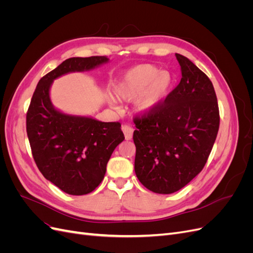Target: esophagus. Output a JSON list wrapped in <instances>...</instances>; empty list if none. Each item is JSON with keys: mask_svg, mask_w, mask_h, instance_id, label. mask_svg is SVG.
Segmentation results:
<instances>
[{"mask_svg": "<svg viewBox=\"0 0 253 253\" xmlns=\"http://www.w3.org/2000/svg\"><path fill=\"white\" fill-rule=\"evenodd\" d=\"M122 132H124L125 137H126V140H131V139L133 138V132H134V129H133L132 126H126V125L122 126Z\"/></svg>", "mask_w": 253, "mask_h": 253, "instance_id": "1", "label": "esophagus"}]
</instances>
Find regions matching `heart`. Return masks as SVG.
I'll use <instances>...</instances> for the list:
<instances>
[{"label":"heart","mask_w":253,"mask_h":253,"mask_svg":"<svg viewBox=\"0 0 253 253\" xmlns=\"http://www.w3.org/2000/svg\"><path fill=\"white\" fill-rule=\"evenodd\" d=\"M173 84L172 75L152 64L136 65L121 76L116 94L122 100L136 98V111L147 115L155 111L169 95ZM114 104V101H111Z\"/></svg>","instance_id":"obj_1"}]
</instances>
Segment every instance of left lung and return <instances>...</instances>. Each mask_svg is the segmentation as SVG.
Wrapping results in <instances>:
<instances>
[{
    "mask_svg": "<svg viewBox=\"0 0 253 253\" xmlns=\"http://www.w3.org/2000/svg\"><path fill=\"white\" fill-rule=\"evenodd\" d=\"M175 56L179 84L155 111L134 119L136 176L159 194L180 190L203 170L219 127L212 82L188 58Z\"/></svg>",
    "mask_w": 253,
    "mask_h": 253,
    "instance_id": "1",
    "label": "left lung"
}]
</instances>
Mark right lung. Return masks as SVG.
<instances>
[{
    "mask_svg": "<svg viewBox=\"0 0 253 253\" xmlns=\"http://www.w3.org/2000/svg\"><path fill=\"white\" fill-rule=\"evenodd\" d=\"M109 62L105 56L70 58L42 77L26 115V131L37 167L47 180L71 195H84L102 181L106 165L125 135L119 122L68 115L52 105L53 80Z\"/></svg>",
    "mask_w": 253,
    "mask_h": 253,
    "instance_id": "1",
    "label": "right lung"
}]
</instances>
